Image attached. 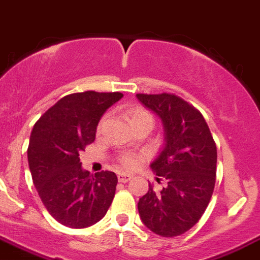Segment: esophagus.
I'll return each mask as SVG.
<instances>
[{
    "instance_id": "1",
    "label": "esophagus",
    "mask_w": 260,
    "mask_h": 260,
    "mask_svg": "<svg viewBox=\"0 0 260 260\" xmlns=\"http://www.w3.org/2000/svg\"><path fill=\"white\" fill-rule=\"evenodd\" d=\"M131 178H133V176H131L130 174H126V173H119V174H117V179H119L120 183H127V181H129Z\"/></svg>"
}]
</instances>
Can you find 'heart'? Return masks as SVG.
<instances>
[{"instance_id":"heart-1","label":"heart","mask_w":260,"mask_h":260,"mask_svg":"<svg viewBox=\"0 0 260 260\" xmlns=\"http://www.w3.org/2000/svg\"><path fill=\"white\" fill-rule=\"evenodd\" d=\"M127 119H129V122L131 125L136 124V122L139 121H143V120H151L152 121V117L151 115H150L149 111H146L145 109L143 108H133L130 109L129 112H127ZM106 121V116L101 117L100 122H99L98 125V130L100 131L101 127L104 126V124H105ZM120 164H121V167L126 168V169H130V168H134L135 167L136 161H138V156L136 155H133V154H127V155H124V156L120 157Z\"/></svg>"}]
</instances>
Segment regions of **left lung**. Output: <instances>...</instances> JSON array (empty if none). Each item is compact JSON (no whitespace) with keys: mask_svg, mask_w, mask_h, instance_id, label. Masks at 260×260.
I'll return each mask as SVG.
<instances>
[{"mask_svg":"<svg viewBox=\"0 0 260 260\" xmlns=\"http://www.w3.org/2000/svg\"><path fill=\"white\" fill-rule=\"evenodd\" d=\"M143 105L161 119L165 148L150 167L157 183L138 203L143 223L161 237H178L202 218L209 204L216 179V145L204 116L174 93H136Z\"/></svg>","mask_w":260,"mask_h":260,"instance_id":"obj_1","label":"left lung"}]
</instances>
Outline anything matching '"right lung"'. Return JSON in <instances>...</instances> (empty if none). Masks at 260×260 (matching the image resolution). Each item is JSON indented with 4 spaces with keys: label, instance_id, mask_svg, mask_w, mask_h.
Returning <instances> with one entry per match:
<instances>
[{
    "label": "right lung",
    "instance_id": "add662e5",
    "mask_svg": "<svg viewBox=\"0 0 260 260\" xmlns=\"http://www.w3.org/2000/svg\"><path fill=\"white\" fill-rule=\"evenodd\" d=\"M121 92L84 91L63 96L34 125L27 159L32 181L45 208L69 228H87L105 216L115 197L112 171L91 175L80 152L95 140L103 114Z\"/></svg>",
    "mask_w": 260,
    "mask_h": 260
}]
</instances>
